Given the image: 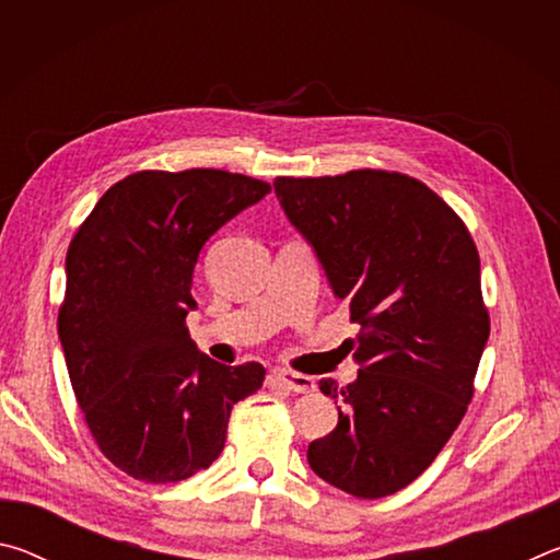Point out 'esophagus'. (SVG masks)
<instances>
[{
  "instance_id": "esophagus-1",
  "label": "esophagus",
  "mask_w": 560,
  "mask_h": 560,
  "mask_svg": "<svg viewBox=\"0 0 560 560\" xmlns=\"http://www.w3.org/2000/svg\"><path fill=\"white\" fill-rule=\"evenodd\" d=\"M267 383L269 385H277L283 387V390L289 393H311L314 390V377L303 375V373H289V371H273L267 375Z\"/></svg>"
}]
</instances>
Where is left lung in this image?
Here are the masks:
<instances>
[{"label": "left lung", "instance_id": "obj_1", "mask_svg": "<svg viewBox=\"0 0 560 560\" xmlns=\"http://www.w3.org/2000/svg\"><path fill=\"white\" fill-rule=\"evenodd\" d=\"M273 192L360 324L355 381L318 383L340 407L336 430L308 444L311 469L358 499L395 494L471 400L489 338L477 246L440 195L400 173L277 177Z\"/></svg>", "mask_w": 560, "mask_h": 560}]
</instances>
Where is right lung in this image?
Masks as SVG:
<instances>
[{
  "instance_id": "add662e5",
  "label": "right lung",
  "mask_w": 560,
  "mask_h": 560,
  "mask_svg": "<svg viewBox=\"0 0 560 560\" xmlns=\"http://www.w3.org/2000/svg\"><path fill=\"white\" fill-rule=\"evenodd\" d=\"M271 192L224 170L128 175L101 197L66 254L59 340L101 452L148 485L183 481L220 457L232 407L259 363L222 365L185 318L207 240Z\"/></svg>"
}]
</instances>
